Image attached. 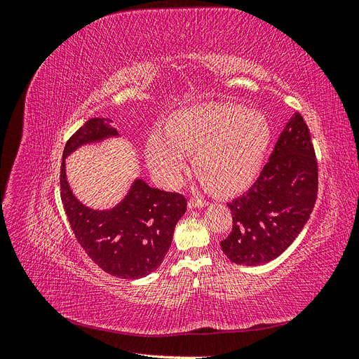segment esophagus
Returning <instances> with one entry per match:
<instances>
[{
  "mask_svg": "<svg viewBox=\"0 0 359 359\" xmlns=\"http://www.w3.org/2000/svg\"><path fill=\"white\" fill-rule=\"evenodd\" d=\"M208 205V202L201 199V198H190L189 199V208H202V206H206Z\"/></svg>",
  "mask_w": 359,
  "mask_h": 359,
  "instance_id": "1",
  "label": "esophagus"
}]
</instances>
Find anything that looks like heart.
<instances>
[{
	"label": "heart",
	"mask_w": 359,
	"mask_h": 359,
	"mask_svg": "<svg viewBox=\"0 0 359 359\" xmlns=\"http://www.w3.org/2000/svg\"><path fill=\"white\" fill-rule=\"evenodd\" d=\"M273 137L268 118L238 103H206L173 114L166 130L154 128L147 158L154 175L177 186L194 154L199 175L219 193L243 191L262 169Z\"/></svg>",
	"instance_id": "b5f03b06"
}]
</instances>
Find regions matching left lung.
<instances>
[{
    "label": "left lung",
    "instance_id": "obj_1",
    "mask_svg": "<svg viewBox=\"0 0 359 359\" xmlns=\"http://www.w3.org/2000/svg\"><path fill=\"white\" fill-rule=\"evenodd\" d=\"M318 184V160L309 127L295 112L252 189L227 203L232 232L220 243L223 253L245 266L278 257L310 219Z\"/></svg>",
    "mask_w": 359,
    "mask_h": 359
}]
</instances>
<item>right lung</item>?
Listing matches in <instances>:
<instances>
[{"label":"right lung","mask_w":359,"mask_h":359,"mask_svg":"<svg viewBox=\"0 0 359 359\" xmlns=\"http://www.w3.org/2000/svg\"><path fill=\"white\" fill-rule=\"evenodd\" d=\"M118 136L107 118H91L64 147L61 201L76 240L104 273L119 278H140L156 271L172 243L173 229L187 210L180 193L149 187L135 180L127 196L111 210H93L73 194L66 175V157L85 144Z\"/></svg>","instance_id":"1"}]
</instances>
